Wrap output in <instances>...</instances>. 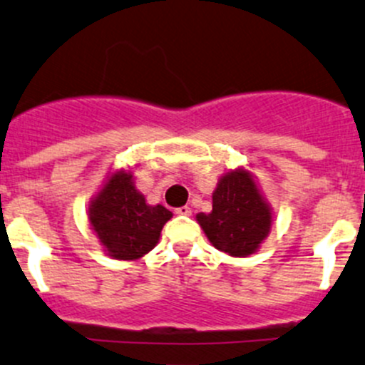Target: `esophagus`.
<instances>
[{
    "instance_id": "34e87169",
    "label": "esophagus",
    "mask_w": 365,
    "mask_h": 365,
    "mask_svg": "<svg viewBox=\"0 0 365 365\" xmlns=\"http://www.w3.org/2000/svg\"><path fill=\"white\" fill-rule=\"evenodd\" d=\"M176 214H178V215H190V214H192V210H190L189 207H180V208H176Z\"/></svg>"
}]
</instances>
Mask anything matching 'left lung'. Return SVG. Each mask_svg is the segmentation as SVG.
I'll use <instances>...</instances> for the list:
<instances>
[{
  "instance_id": "left-lung-1",
  "label": "left lung",
  "mask_w": 365,
  "mask_h": 365,
  "mask_svg": "<svg viewBox=\"0 0 365 365\" xmlns=\"http://www.w3.org/2000/svg\"><path fill=\"white\" fill-rule=\"evenodd\" d=\"M196 221L219 251L247 257L271 232L272 212L253 175L239 168L221 176L212 194V212H201Z\"/></svg>"
}]
</instances>
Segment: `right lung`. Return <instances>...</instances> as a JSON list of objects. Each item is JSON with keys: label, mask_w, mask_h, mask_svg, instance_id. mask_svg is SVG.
Instances as JSON below:
<instances>
[{"label": "right lung", "mask_w": 365, "mask_h": 365, "mask_svg": "<svg viewBox=\"0 0 365 365\" xmlns=\"http://www.w3.org/2000/svg\"><path fill=\"white\" fill-rule=\"evenodd\" d=\"M173 217L162 205H148L130 171L112 173L88 205V222L108 257L137 260L157 246Z\"/></svg>", "instance_id": "1"}]
</instances>
